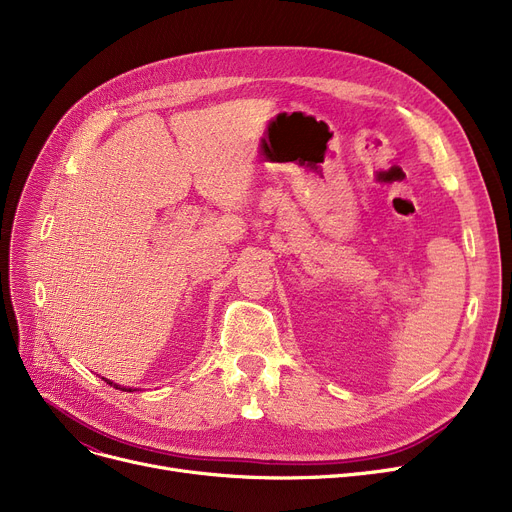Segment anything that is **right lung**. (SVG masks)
Instances as JSON below:
<instances>
[{
	"mask_svg": "<svg viewBox=\"0 0 512 512\" xmlns=\"http://www.w3.org/2000/svg\"><path fill=\"white\" fill-rule=\"evenodd\" d=\"M105 382H107V384H110V386H114V388H118V390H126V392H132L130 388H120L118 384H114V382H110V380H105Z\"/></svg>",
	"mask_w": 512,
	"mask_h": 512,
	"instance_id": "obj_1",
	"label": "right lung"
}]
</instances>
